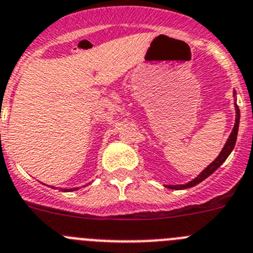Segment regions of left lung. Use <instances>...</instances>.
Returning a JSON list of instances; mask_svg holds the SVG:
<instances>
[{
	"mask_svg": "<svg viewBox=\"0 0 253 253\" xmlns=\"http://www.w3.org/2000/svg\"><path fill=\"white\" fill-rule=\"evenodd\" d=\"M233 94H236V92L233 91ZM235 109H236L235 126H233L232 131H231V134H229L226 144H224L223 149L221 150V153H219L218 157H217V158L214 159V161H213L212 163H211L210 166H208L207 168H206L205 170L201 173V174L197 175L193 180H191V182H188V183H185V184L166 185L167 188L177 189V191H179V189H187V188H191V187H194V185H197L198 183L202 182V180H205L207 177H210L213 172H216L217 169L222 166V163H223V162L228 158V155L231 154V152H232L233 148H235V145H236V140H237V133H238V125H240V109H238L237 104L236 103H235Z\"/></svg>",
	"mask_w": 253,
	"mask_h": 253,
	"instance_id": "left-lung-1",
	"label": "left lung"
}]
</instances>
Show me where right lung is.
Masks as SVG:
<instances>
[{
	"label": "right lung",
	"mask_w": 253,
	"mask_h": 253,
	"mask_svg": "<svg viewBox=\"0 0 253 253\" xmlns=\"http://www.w3.org/2000/svg\"><path fill=\"white\" fill-rule=\"evenodd\" d=\"M51 188H54V187H51ZM78 188H71V189H61L62 192H71V191H76Z\"/></svg>",
	"instance_id": "add662e5"
}]
</instances>
